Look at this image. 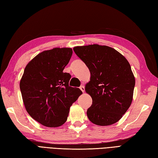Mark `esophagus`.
Here are the masks:
<instances>
[{
    "label": "esophagus",
    "instance_id": "1",
    "mask_svg": "<svg viewBox=\"0 0 158 158\" xmlns=\"http://www.w3.org/2000/svg\"><path fill=\"white\" fill-rule=\"evenodd\" d=\"M79 88H80V89L82 91V92H84V91H85V87H84L83 85H81Z\"/></svg>",
    "mask_w": 158,
    "mask_h": 158
}]
</instances>
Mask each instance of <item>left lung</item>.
I'll return each mask as SVG.
<instances>
[{
	"label": "left lung",
	"mask_w": 158,
	"mask_h": 158,
	"mask_svg": "<svg viewBox=\"0 0 158 158\" xmlns=\"http://www.w3.org/2000/svg\"><path fill=\"white\" fill-rule=\"evenodd\" d=\"M90 71L85 89L92 98L87 115L91 123L108 126L122 118L133 101L135 79L129 62L107 46L91 44L73 48Z\"/></svg>",
	"instance_id": "left-lung-1"
}]
</instances>
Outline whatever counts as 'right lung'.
I'll list each match as a JSON object with an SVG mask.
<instances>
[{"label": "right lung", "mask_w": 158, "mask_h": 158, "mask_svg": "<svg viewBox=\"0 0 158 158\" xmlns=\"http://www.w3.org/2000/svg\"><path fill=\"white\" fill-rule=\"evenodd\" d=\"M73 54L71 48L43 51L29 62L20 81L22 98L27 112L48 127H58L67 120L73 103L82 94L69 86L71 76L63 70Z\"/></svg>", "instance_id": "obj_1"}]
</instances>
